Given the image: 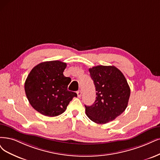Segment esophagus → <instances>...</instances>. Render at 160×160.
<instances>
[{
	"label": "esophagus",
	"mask_w": 160,
	"mask_h": 160,
	"mask_svg": "<svg viewBox=\"0 0 160 160\" xmlns=\"http://www.w3.org/2000/svg\"><path fill=\"white\" fill-rule=\"evenodd\" d=\"M77 95H78V98H80L82 96V92L80 90L77 92Z\"/></svg>",
	"instance_id": "obj_1"
}]
</instances>
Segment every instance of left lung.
<instances>
[{"label": "left lung", "instance_id": "8db88e82", "mask_svg": "<svg viewBox=\"0 0 160 160\" xmlns=\"http://www.w3.org/2000/svg\"><path fill=\"white\" fill-rule=\"evenodd\" d=\"M89 72L97 96L92 105H85L86 113L93 122L105 124L125 111L131 90L125 76L114 66L99 65Z\"/></svg>", "mask_w": 160, "mask_h": 160}]
</instances>
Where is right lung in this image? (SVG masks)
<instances>
[{
    "label": "right lung",
    "mask_w": 160,
    "mask_h": 160,
    "mask_svg": "<svg viewBox=\"0 0 160 160\" xmlns=\"http://www.w3.org/2000/svg\"><path fill=\"white\" fill-rule=\"evenodd\" d=\"M67 64L59 61L41 62L28 74L25 92L29 103L41 114L56 117L66 110L70 102L77 97L68 90L71 81L63 74Z\"/></svg>",
    "instance_id": "obj_1"
}]
</instances>
